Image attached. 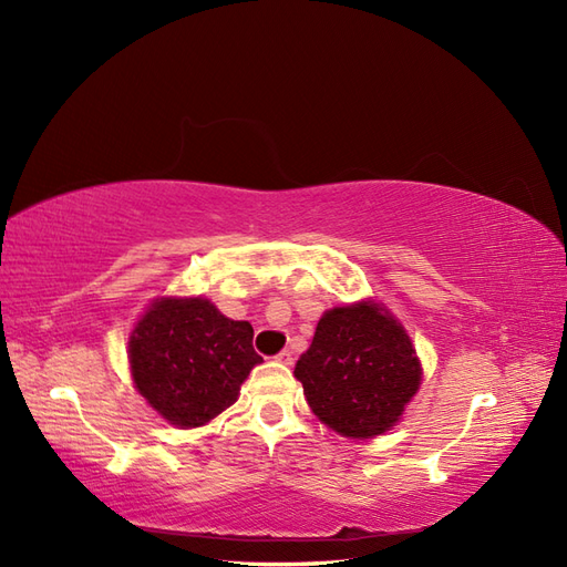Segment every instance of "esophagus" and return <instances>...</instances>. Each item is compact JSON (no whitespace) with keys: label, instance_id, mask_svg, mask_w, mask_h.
Here are the masks:
<instances>
[{"label":"esophagus","instance_id":"obj_1","mask_svg":"<svg viewBox=\"0 0 567 567\" xmlns=\"http://www.w3.org/2000/svg\"><path fill=\"white\" fill-rule=\"evenodd\" d=\"M277 362H281V364H293V352H290V350H281V352L277 354Z\"/></svg>","mask_w":567,"mask_h":567}]
</instances>
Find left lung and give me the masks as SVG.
<instances>
[{
	"label": "left lung",
	"mask_w": 567,
	"mask_h": 567,
	"mask_svg": "<svg viewBox=\"0 0 567 567\" xmlns=\"http://www.w3.org/2000/svg\"><path fill=\"white\" fill-rule=\"evenodd\" d=\"M296 379L326 425L367 440L398 423L419 390L421 367L402 326L379 305L359 302L321 317Z\"/></svg>",
	"instance_id": "8db88e82"
}]
</instances>
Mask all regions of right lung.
Wrapping results in <instances>:
<instances>
[{
	"mask_svg": "<svg viewBox=\"0 0 567 567\" xmlns=\"http://www.w3.org/2000/svg\"><path fill=\"white\" fill-rule=\"evenodd\" d=\"M262 357L252 326L231 321L208 300H156L134 326V383L163 419L182 427L208 423L238 398Z\"/></svg>",
	"mask_w": 567,
	"mask_h": 567,
	"instance_id": "add662e5",
	"label": "right lung"
}]
</instances>
